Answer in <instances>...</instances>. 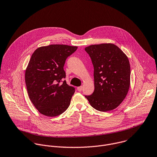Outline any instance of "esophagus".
Wrapping results in <instances>:
<instances>
[{"mask_svg":"<svg viewBox=\"0 0 157 157\" xmlns=\"http://www.w3.org/2000/svg\"><path fill=\"white\" fill-rule=\"evenodd\" d=\"M82 89H83V87H82V86H78V87H77V90H78V91H82Z\"/></svg>","mask_w":157,"mask_h":157,"instance_id":"esophagus-1","label":"esophagus"}]
</instances>
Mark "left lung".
<instances>
[{"mask_svg": "<svg viewBox=\"0 0 157 157\" xmlns=\"http://www.w3.org/2000/svg\"><path fill=\"white\" fill-rule=\"evenodd\" d=\"M94 67L95 90L85 95L95 109L106 112L116 108L126 98L130 86L131 67L127 56L111 43L85 48Z\"/></svg>", "mask_w": 157, "mask_h": 157, "instance_id": "obj_1", "label": "left lung"}]
</instances>
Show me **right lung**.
Instances as JSON below:
<instances>
[{
  "instance_id": "1",
  "label": "right lung",
  "mask_w": 157,
  "mask_h": 157,
  "mask_svg": "<svg viewBox=\"0 0 157 157\" xmlns=\"http://www.w3.org/2000/svg\"><path fill=\"white\" fill-rule=\"evenodd\" d=\"M77 49L51 44L38 48L31 56L25 71V83L31 101L42 114L56 117L69 108L75 88L62 80L66 78V60Z\"/></svg>"
}]
</instances>
